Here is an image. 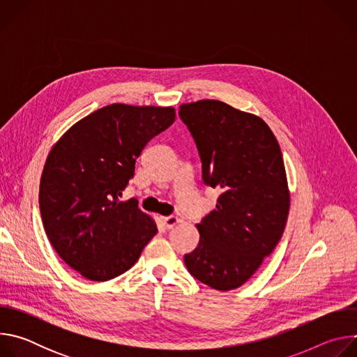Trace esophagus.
<instances>
[{
	"label": "esophagus",
	"instance_id": "1",
	"mask_svg": "<svg viewBox=\"0 0 357 357\" xmlns=\"http://www.w3.org/2000/svg\"><path fill=\"white\" fill-rule=\"evenodd\" d=\"M161 223L165 229H172L179 223V219L176 216H168V218H161Z\"/></svg>",
	"mask_w": 357,
	"mask_h": 357
}]
</instances>
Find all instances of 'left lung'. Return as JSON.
Masks as SVG:
<instances>
[{"instance_id":"obj_1","label":"left lung","mask_w":357,"mask_h":357,"mask_svg":"<svg viewBox=\"0 0 357 357\" xmlns=\"http://www.w3.org/2000/svg\"><path fill=\"white\" fill-rule=\"evenodd\" d=\"M202 161V178L218 188L216 209L196 225L197 247L188 271L219 291L241 287L278 244L289 212V190L278 141L257 116L219 100L181 105Z\"/></svg>"}]
</instances>
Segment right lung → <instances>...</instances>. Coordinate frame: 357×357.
<instances>
[{"label": "right lung", "mask_w": 357, "mask_h": 357, "mask_svg": "<svg viewBox=\"0 0 357 357\" xmlns=\"http://www.w3.org/2000/svg\"><path fill=\"white\" fill-rule=\"evenodd\" d=\"M175 121L174 107L110 105L72 126L50 149L39 185L46 236L59 257L90 281L130 270L157 225L120 202L135 160Z\"/></svg>", "instance_id": "1"}]
</instances>
